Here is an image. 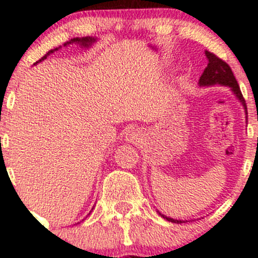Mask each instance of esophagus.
Returning a JSON list of instances; mask_svg holds the SVG:
<instances>
[{"label":"esophagus","mask_w":258,"mask_h":258,"mask_svg":"<svg viewBox=\"0 0 258 258\" xmlns=\"http://www.w3.org/2000/svg\"><path fill=\"white\" fill-rule=\"evenodd\" d=\"M142 139V135L141 132L139 131V130H128V132L126 134V140L128 142H131V144H137V142H140V140Z\"/></svg>","instance_id":"1"}]
</instances>
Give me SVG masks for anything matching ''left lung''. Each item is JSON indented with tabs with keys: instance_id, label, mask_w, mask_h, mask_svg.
I'll return each instance as SVG.
<instances>
[{
	"instance_id": "1",
	"label": "left lung",
	"mask_w": 258,
	"mask_h": 258,
	"mask_svg": "<svg viewBox=\"0 0 258 258\" xmlns=\"http://www.w3.org/2000/svg\"><path fill=\"white\" fill-rule=\"evenodd\" d=\"M207 57H208V66L204 69L203 74H202L201 79H199V84L201 86H213V84H222V86H227L233 91V93L236 94L237 98L242 102L244 109H246L247 113V106L246 101H244L243 96H242V92L239 89L238 83H237L236 78H234V74L232 72L231 67L227 64L224 60H222L221 57L217 56L216 54L211 51H206ZM162 218H165L166 221L172 222V223H182V221H176V219L169 218V217L162 216Z\"/></svg>"
}]
</instances>
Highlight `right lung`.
<instances>
[{"mask_svg":"<svg viewBox=\"0 0 258 258\" xmlns=\"http://www.w3.org/2000/svg\"><path fill=\"white\" fill-rule=\"evenodd\" d=\"M94 41H96V39H94V37H88V36H86V37H74V39H72L69 42H66V44H64V46H66V45H68V44H73V42H77V44H79V45H81V46L88 47L89 45L93 44ZM57 49H59V47H56V49H52V50H50V51H47L46 54H45L44 56L41 57V59L37 60V61L35 62V64H37V62L41 61V60L46 59L47 55H50V54H51V52H54L55 50H57Z\"/></svg>","mask_w":258,"mask_h":258,"instance_id":"add662e5","label":"right lung"}]
</instances>
